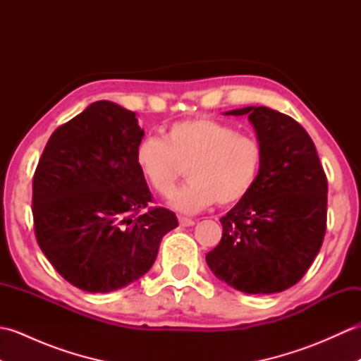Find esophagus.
Wrapping results in <instances>:
<instances>
[{
  "mask_svg": "<svg viewBox=\"0 0 361 361\" xmlns=\"http://www.w3.org/2000/svg\"><path fill=\"white\" fill-rule=\"evenodd\" d=\"M178 221H180V226H192L195 221L192 219H188V217H178Z\"/></svg>",
  "mask_w": 361,
  "mask_h": 361,
  "instance_id": "obj_1",
  "label": "esophagus"
}]
</instances>
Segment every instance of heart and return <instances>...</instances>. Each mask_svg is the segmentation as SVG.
<instances>
[{
    "instance_id": "obj_1",
    "label": "heart",
    "mask_w": 361,
    "mask_h": 361,
    "mask_svg": "<svg viewBox=\"0 0 361 361\" xmlns=\"http://www.w3.org/2000/svg\"><path fill=\"white\" fill-rule=\"evenodd\" d=\"M264 149L250 135L211 118L178 121L164 137L144 136L136 144L135 163L150 188L163 197L188 164L189 181L172 197V208L185 214L200 212L211 204L242 202L259 178Z\"/></svg>"
}]
</instances>
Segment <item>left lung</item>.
Instances as JSON below:
<instances>
[{
    "label": "left lung",
    "mask_w": 361,
    "mask_h": 361,
    "mask_svg": "<svg viewBox=\"0 0 361 361\" xmlns=\"http://www.w3.org/2000/svg\"><path fill=\"white\" fill-rule=\"evenodd\" d=\"M226 114H248L264 161L251 192L220 219L224 233L206 262L243 293H278L302 279L323 245L327 176L312 137L293 118L268 106Z\"/></svg>",
    "instance_id": "1"
}]
</instances>
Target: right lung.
Listing matches in <instances>:
<instances>
[{
	"instance_id": "right-lung-1",
	"label": "right lung",
	"mask_w": 361,
	"mask_h": 361,
	"mask_svg": "<svg viewBox=\"0 0 361 361\" xmlns=\"http://www.w3.org/2000/svg\"><path fill=\"white\" fill-rule=\"evenodd\" d=\"M136 114L97 101L51 135L32 180L34 233L74 287L106 293L150 270L176 216L153 203L135 163ZM144 210V213L140 211Z\"/></svg>"
}]
</instances>
